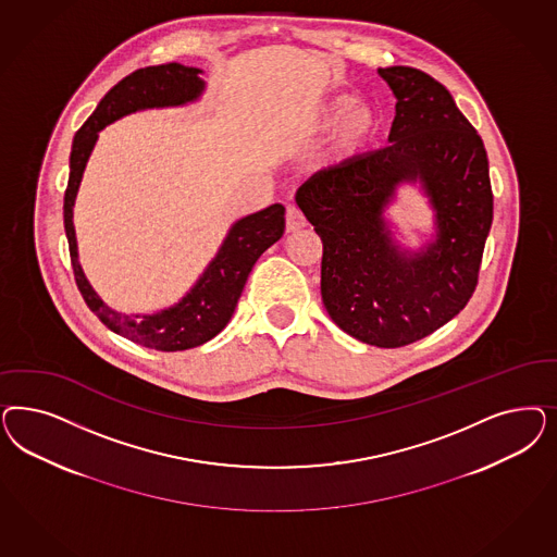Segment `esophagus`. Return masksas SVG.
Returning <instances> with one entry per match:
<instances>
[{
    "label": "esophagus",
    "instance_id": "1",
    "mask_svg": "<svg viewBox=\"0 0 557 557\" xmlns=\"http://www.w3.org/2000/svg\"><path fill=\"white\" fill-rule=\"evenodd\" d=\"M307 221L304 213L297 209V207H288L287 209V232L288 234H295L299 230L306 227Z\"/></svg>",
    "mask_w": 557,
    "mask_h": 557
}]
</instances>
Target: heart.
I'll list each match as a JSON object with an SVG mask.
<instances>
[{"label": "heart", "mask_w": 557, "mask_h": 557, "mask_svg": "<svg viewBox=\"0 0 557 557\" xmlns=\"http://www.w3.org/2000/svg\"><path fill=\"white\" fill-rule=\"evenodd\" d=\"M318 128H334L330 153L341 162H352L375 149L383 133V119L369 102H355L350 94H334L318 108Z\"/></svg>", "instance_id": "obj_1"}]
</instances>
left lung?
Here are the masks:
<instances>
[{
    "mask_svg": "<svg viewBox=\"0 0 557 557\" xmlns=\"http://www.w3.org/2000/svg\"><path fill=\"white\" fill-rule=\"evenodd\" d=\"M379 75L394 91L389 147L313 174L297 205L322 237V301L352 338L397 348L453 320L473 295L494 198L484 141L449 90L413 67ZM430 198L435 232L413 251L386 209L399 185Z\"/></svg>",
    "mask_w": 557,
    "mask_h": 557,
    "instance_id": "obj_1",
    "label": "left lung"
}]
</instances>
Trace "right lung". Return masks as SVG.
Here are the masks:
<instances>
[{"label": "right lung", "instance_id": "1", "mask_svg": "<svg viewBox=\"0 0 557 557\" xmlns=\"http://www.w3.org/2000/svg\"><path fill=\"white\" fill-rule=\"evenodd\" d=\"M202 70L180 63L144 67L126 75L100 100L90 119L75 133L70 156V182L63 202L65 235L70 242L73 274L86 306L114 334L153 350L176 352L215 338L234 315L237 299L256 260L278 242L285 232V207L274 202L262 211L237 219L215 258L202 270L197 283L174 306L153 313H125L104 304L94 290L79 264L73 227V207L84 170L88 165L98 133L126 114L149 108L186 107L197 102L207 88Z\"/></svg>", "mask_w": 557, "mask_h": 557}]
</instances>
